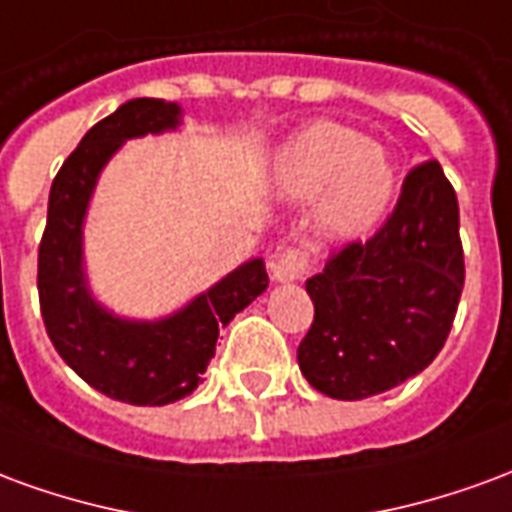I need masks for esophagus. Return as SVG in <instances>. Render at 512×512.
<instances>
[{"mask_svg":"<svg viewBox=\"0 0 512 512\" xmlns=\"http://www.w3.org/2000/svg\"><path fill=\"white\" fill-rule=\"evenodd\" d=\"M268 266H271V277L277 282H296L307 274V255L301 249H285Z\"/></svg>","mask_w":512,"mask_h":512,"instance_id":"esophagus-1","label":"esophagus"}]
</instances>
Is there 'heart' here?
Here are the masks:
<instances>
[{"mask_svg": "<svg viewBox=\"0 0 512 512\" xmlns=\"http://www.w3.org/2000/svg\"><path fill=\"white\" fill-rule=\"evenodd\" d=\"M277 183L293 200L321 197V224L337 238H362L392 205L397 169L367 136L332 120L312 123L290 139Z\"/></svg>", "mask_w": 512, "mask_h": 512, "instance_id": "heart-1", "label": "heart"}]
</instances>
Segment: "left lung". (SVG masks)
<instances>
[{
    "label": "left lung",
    "instance_id": "8db88e82",
    "mask_svg": "<svg viewBox=\"0 0 512 512\" xmlns=\"http://www.w3.org/2000/svg\"><path fill=\"white\" fill-rule=\"evenodd\" d=\"M458 197L439 161L406 175L392 216L307 279L315 318L299 367L334 400L381 395L436 359L463 290Z\"/></svg>",
    "mask_w": 512,
    "mask_h": 512
}]
</instances>
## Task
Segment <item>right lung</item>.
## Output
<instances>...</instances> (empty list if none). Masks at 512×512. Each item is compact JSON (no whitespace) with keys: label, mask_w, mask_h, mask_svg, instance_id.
Masks as SVG:
<instances>
[{"label":"right lung","mask_w":512,"mask_h":512,"mask_svg":"<svg viewBox=\"0 0 512 512\" xmlns=\"http://www.w3.org/2000/svg\"><path fill=\"white\" fill-rule=\"evenodd\" d=\"M180 126V106L134 98L95 123L57 172L38 249L43 323L76 376L112 400L167 406L191 395L216 354L219 329L268 288L263 260L230 271L213 288L158 321H131L101 307L84 274V216L106 161L126 139Z\"/></svg>","instance_id":"right-lung-1"}]
</instances>
